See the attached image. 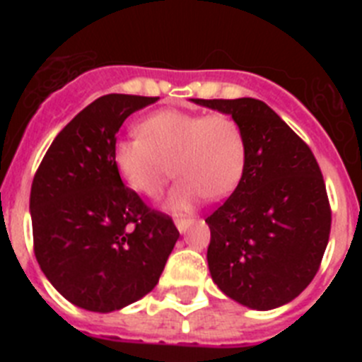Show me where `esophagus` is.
I'll use <instances>...</instances> for the list:
<instances>
[{"instance_id": "1", "label": "esophagus", "mask_w": 362, "mask_h": 362, "mask_svg": "<svg viewBox=\"0 0 362 362\" xmlns=\"http://www.w3.org/2000/svg\"><path fill=\"white\" fill-rule=\"evenodd\" d=\"M192 221H194V219H190V217H177V219H175L174 223H175V226H177L179 232L183 233V232H187L188 226L192 225Z\"/></svg>"}]
</instances>
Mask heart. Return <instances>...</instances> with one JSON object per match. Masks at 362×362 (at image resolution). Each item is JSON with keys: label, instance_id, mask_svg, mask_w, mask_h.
Returning a JSON list of instances; mask_svg holds the SVG:
<instances>
[{"label": "heart", "instance_id": "1", "mask_svg": "<svg viewBox=\"0 0 362 362\" xmlns=\"http://www.w3.org/2000/svg\"><path fill=\"white\" fill-rule=\"evenodd\" d=\"M112 163L130 190L158 197L174 172L177 185L168 209L188 210L204 196L221 199L232 194L245 172L246 145L232 117L185 110H159L139 123V136L117 137Z\"/></svg>", "mask_w": 362, "mask_h": 362}]
</instances>
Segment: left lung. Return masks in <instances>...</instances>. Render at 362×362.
I'll list each match as a JSON object with an SVG mask.
<instances>
[{
    "instance_id": "left-lung-1",
    "label": "left lung",
    "mask_w": 362,
    "mask_h": 362,
    "mask_svg": "<svg viewBox=\"0 0 362 362\" xmlns=\"http://www.w3.org/2000/svg\"><path fill=\"white\" fill-rule=\"evenodd\" d=\"M194 103L230 114L246 145L241 181L206 217L210 276L239 305L279 308L312 283L330 238L332 210L321 168L310 146L263 101Z\"/></svg>"
}]
</instances>
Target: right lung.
Segmentation results:
<instances>
[{"label":"right lung","mask_w":362,"mask_h":362,"mask_svg":"<svg viewBox=\"0 0 362 362\" xmlns=\"http://www.w3.org/2000/svg\"><path fill=\"white\" fill-rule=\"evenodd\" d=\"M158 99H95L57 134L34 175V254L54 288L79 308L108 313L152 292L179 238L174 221L124 187L112 163L124 119Z\"/></svg>","instance_id":"right-lung-1"}]
</instances>
